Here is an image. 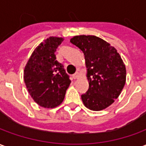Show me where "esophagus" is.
Here are the masks:
<instances>
[{"label": "esophagus", "instance_id": "34e87169", "mask_svg": "<svg viewBox=\"0 0 146 146\" xmlns=\"http://www.w3.org/2000/svg\"><path fill=\"white\" fill-rule=\"evenodd\" d=\"M80 74L78 72H76L75 74H73V78H74V79H78V78L80 77Z\"/></svg>", "mask_w": 146, "mask_h": 146}]
</instances>
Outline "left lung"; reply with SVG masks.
<instances>
[{
    "instance_id": "left-lung-1",
    "label": "left lung",
    "mask_w": 146,
    "mask_h": 146,
    "mask_svg": "<svg viewBox=\"0 0 146 146\" xmlns=\"http://www.w3.org/2000/svg\"><path fill=\"white\" fill-rule=\"evenodd\" d=\"M70 42L84 52L89 88L81 95L89 110L100 111L119 97L126 82V67L116 48L100 37L80 35Z\"/></svg>"
}]
</instances>
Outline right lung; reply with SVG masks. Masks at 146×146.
Instances as JSON below:
<instances>
[{"label":"right lung","instance_id":"add662e5","mask_svg":"<svg viewBox=\"0 0 146 146\" xmlns=\"http://www.w3.org/2000/svg\"><path fill=\"white\" fill-rule=\"evenodd\" d=\"M62 37L50 36L36 47L24 69V82L34 102L44 108H54L63 102L71 80L54 52Z\"/></svg>","mask_w":146,"mask_h":146}]
</instances>
